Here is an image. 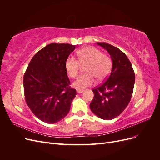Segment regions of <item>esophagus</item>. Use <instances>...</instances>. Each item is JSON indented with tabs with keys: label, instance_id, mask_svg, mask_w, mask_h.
Segmentation results:
<instances>
[{
	"label": "esophagus",
	"instance_id": "34e87169",
	"mask_svg": "<svg viewBox=\"0 0 160 160\" xmlns=\"http://www.w3.org/2000/svg\"><path fill=\"white\" fill-rule=\"evenodd\" d=\"M83 91H84V90H83V89H77V93H83Z\"/></svg>",
	"mask_w": 160,
	"mask_h": 160
}]
</instances>
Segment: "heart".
I'll return each mask as SVG.
<instances>
[{"mask_svg":"<svg viewBox=\"0 0 160 160\" xmlns=\"http://www.w3.org/2000/svg\"><path fill=\"white\" fill-rule=\"evenodd\" d=\"M77 60L69 57L65 61V67L67 74L71 78H75L79 74L81 65H86V73L80 75L73 83V86L79 89H84L95 83V77L103 80L108 76L112 67V61L107 55L93 47H87L77 52Z\"/></svg>","mask_w":160,"mask_h":160,"instance_id":"1","label":"heart"}]
</instances>
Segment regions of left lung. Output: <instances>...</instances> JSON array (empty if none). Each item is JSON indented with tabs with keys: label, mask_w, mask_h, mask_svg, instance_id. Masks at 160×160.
Returning a JSON list of instances; mask_svg holds the SVG:
<instances>
[{
	"label": "left lung",
	"mask_w": 160,
	"mask_h": 160,
	"mask_svg": "<svg viewBox=\"0 0 160 160\" xmlns=\"http://www.w3.org/2000/svg\"><path fill=\"white\" fill-rule=\"evenodd\" d=\"M97 44L108 51L113 66L108 78L93 89L94 98L89 106L99 118L111 120L122 113L129 103L135 83V72L123 52L108 43Z\"/></svg>",
	"instance_id": "8db88e82"
}]
</instances>
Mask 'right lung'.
Segmentation results:
<instances>
[{"instance_id": "right-lung-1", "label": "right lung", "mask_w": 160, "mask_h": 160, "mask_svg": "<svg viewBox=\"0 0 160 160\" xmlns=\"http://www.w3.org/2000/svg\"><path fill=\"white\" fill-rule=\"evenodd\" d=\"M75 49L70 44L51 43L32 58L23 77L26 103L37 118L55 123L68 114L76 90L70 81L65 63Z\"/></svg>"}]
</instances>
